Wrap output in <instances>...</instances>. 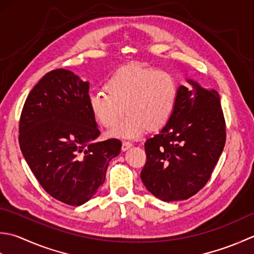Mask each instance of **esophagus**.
I'll use <instances>...</instances> for the list:
<instances>
[{
  "instance_id": "obj_1",
  "label": "esophagus",
  "mask_w": 254,
  "mask_h": 254,
  "mask_svg": "<svg viewBox=\"0 0 254 254\" xmlns=\"http://www.w3.org/2000/svg\"><path fill=\"white\" fill-rule=\"evenodd\" d=\"M131 146H132L131 142H129V141H123V144H122L123 151H126V150H128Z\"/></svg>"
}]
</instances>
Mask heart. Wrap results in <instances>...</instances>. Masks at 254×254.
<instances>
[{
    "instance_id": "heart-1",
    "label": "heart",
    "mask_w": 254,
    "mask_h": 254,
    "mask_svg": "<svg viewBox=\"0 0 254 254\" xmlns=\"http://www.w3.org/2000/svg\"><path fill=\"white\" fill-rule=\"evenodd\" d=\"M105 91L89 95V107L104 127L114 126L110 136L137 138L148 130L162 128L172 116L178 85L172 74L140 64L121 66L105 82Z\"/></svg>"
}]
</instances>
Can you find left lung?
<instances>
[{"label":"left lung","mask_w":254,"mask_h":254,"mask_svg":"<svg viewBox=\"0 0 254 254\" xmlns=\"http://www.w3.org/2000/svg\"><path fill=\"white\" fill-rule=\"evenodd\" d=\"M181 85L170 121L162 130L147 139V162L142 183L164 201L192 197L204 188L226 142V123L220 97L188 80Z\"/></svg>","instance_id":"8db88e82"}]
</instances>
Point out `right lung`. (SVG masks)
Returning a JSON list of instances; mask_svg holds the SVG:
<instances>
[{
	"instance_id": "obj_1",
	"label": "right lung",
	"mask_w": 254,
	"mask_h": 254,
	"mask_svg": "<svg viewBox=\"0 0 254 254\" xmlns=\"http://www.w3.org/2000/svg\"><path fill=\"white\" fill-rule=\"evenodd\" d=\"M89 82L73 72H48L30 91L19 120V147L49 195L80 206L104 183L106 170L122 142L100 136L89 107Z\"/></svg>"
}]
</instances>
